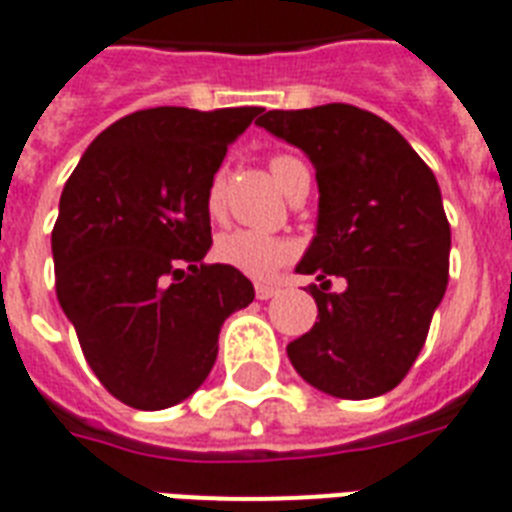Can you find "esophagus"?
<instances>
[{
  "mask_svg": "<svg viewBox=\"0 0 512 512\" xmlns=\"http://www.w3.org/2000/svg\"><path fill=\"white\" fill-rule=\"evenodd\" d=\"M280 291V288H277V285H267V283H259L256 285V299H261V301H267V299H272V296H275V293Z\"/></svg>",
  "mask_w": 512,
  "mask_h": 512,
  "instance_id": "obj_1",
  "label": "esophagus"
}]
</instances>
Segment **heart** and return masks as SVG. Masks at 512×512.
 I'll return each instance as SVG.
<instances>
[{"label": "heart", "mask_w": 512, "mask_h": 512, "mask_svg": "<svg viewBox=\"0 0 512 512\" xmlns=\"http://www.w3.org/2000/svg\"><path fill=\"white\" fill-rule=\"evenodd\" d=\"M269 170H272L277 184L283 186V192H288L296 176L307 168L291 154H275L269 160ZM224 184H227L224 170H219L208 184L205 205H208V213L213 219H219L221 211H224ZM213 256L224 267H232L237 272H243V275L261 280V277H269L272 272H277L285 261L291 259L293 245L283 237L264 235V232H256V229H232V232H224V235L216 237Z\"/></svg>", "instance_id": "1"}]
</instances>
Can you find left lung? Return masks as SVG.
I'll use <instances>...</instances> for the list:
<instances>
[{"mask_svg":"<svg viewBox=\"0 0 512 512\" xmlns=\"http://www.w3.org/2000/svg\"><path fill=\"white\" fill-rule=\"evenodd\" d=\"M256 125L299 146L318 178V227L301 275L318 323L288 344L304 382L363 400L403 382L449 283L451 229L433 170L390 122L350 104L264 112ZM328 276H342L331 292Z\"/></svg>","mask_w":512,"mask_h":512,"instance_id":"obj_1","label":"left lung"}]
</instances>
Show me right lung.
<instances>
[{"instance_id": "obj_1", "label": "right lung", "mask_w": 512, "mask_h": 512, "mask_svg": "<svg viewBox=\"0 0 512 512\" xmlns=\"http://www.w3.org/2000/svg\"><path fill=\"white\" fill-rule=\"evenodd\" d=\"M259 106H157L87 146L53 227L55 293L114 398L160 411L211 374L219 331L253 283L211 251L208 184Z\"/></svg>"}]
</instances>
